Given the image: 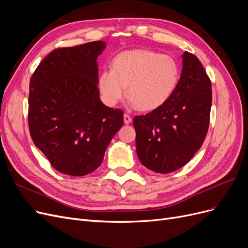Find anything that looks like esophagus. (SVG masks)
<instances>
[{
  "label": "esophagus",
  "mask_w": 248,
  "mask_h": 248,
  "mask_svg": "<svg viewBox=\"0 0 248 248\" xmlns=\"http://www.w3.org/2000/svg\"><path fill=\"white\" fill-rule=\"evenodd\" d=\"M123 119H124V123L125 124H130L131 121H132V118L129 115H127V114H124Z\"/></svg>",
  "instance_id": "esophagus-1"
}]
</instances>
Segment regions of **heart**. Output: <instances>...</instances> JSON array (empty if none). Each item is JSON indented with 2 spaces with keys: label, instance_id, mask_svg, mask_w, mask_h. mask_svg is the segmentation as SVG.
I'll return each mask as SVG.
<instances>
[{
  "label": "heart",
  "instance_id": "heart-1",
  "mask_svg": "<svg viewBox=\"0 0 248 248\" xmlns=\"http://www.w3.org/2000/svg\"><path fill=\"white\" fill-rule=\"evenodd\" d=\"M180 68L174 58L149 49H132L112 60L111 69L101 71L98 89L103 102L114 107L126 92L140 110H154L174 94Z\"/></svg>",
  "mask_w": 248,
  "mask_h": 248
}]
</instances>
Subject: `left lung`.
Listing matches in <instances>:
<instances>
[{
	"mask_svg": "<svg viewBox=\"0 0 248 248\" xmlns=\"http://www.w3.org/2000/svg\"><path fill=\"white\" fill-rule=\"evenodd\" d=\"M182 62L181 77L170 98L133 119L139 159L160 174L185 166L202 147L209 128L211 81L196 56L185 51Z\"/></svg>",
	"mask_w": 248,
	"mask_h": 248,
	"instance_id": "8db88e82",
	"label": "left lung"
}]
</instances>
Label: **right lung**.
Listing matches in <instances>:
<instances>
[{
    "label": "right lung",
    "instance_id": "add662e5",
    "mask_svg": "<svg viewBox=\"0 0 248 248\" xmlns=\"http://www.w3.org/2000/svg\"><path fill=\"white\" fill-rule=\"evenodd\" d=\"M106 42L52 50L30 80L29 128L54 169L85 176L100 167L123 111L100 101L97 58Z\"/></svg>",
    "mask_w": 248,
    "mask_h": 248
}]
</instances>
